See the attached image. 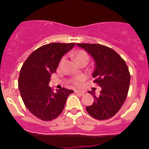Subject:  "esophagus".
I'll return each instance as SVG.
<instances>
[{"instance_id":"esophagus-1","label":"esophagus","mask_w":149,"mask_h":149,"mask_svg":"<svg viewBox=\"0 0 149 149\" xmlns=\"http://www.w3.org/2000/svg\"><path fill=\"white\" fill-rule=\"evenodd\" d=\"M75 93L78 94V95H80V96H83V95H85V92H80V91H75Z\"/></svg>"}]
</instances>
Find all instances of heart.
Returning a JSON list of instances; mask_svg holds the SVG:
<instances>
[{
	"label": "heart",
	"mask_w": 149,
	"mask_h": 149,
	"mask_svg": "<svg viewBox=\"0 0 149 149\" xmlns=\"http://www.w3.org/2000/svg\"><path fill=\"white\" fill-rule=\"evenodd\" d=\"M73 56H74L75 59H76L78 63L80 62V61H83L88 62L89 59H90L88 54L84 50L77 51V52L74 53ZM63 59H64V58L62 59V60ZM85 80V76H80L76 77L75 78H73L72 81H71V83H72V84L74 85L75 87H76V88H79V87L81 86L82 83H83Z\"/></svg>",
	"instance_id": "b5f03b06"
}]
</instances>
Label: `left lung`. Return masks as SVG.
I'll list each match as a JSON object with an SVG mask.
<instances>
[{"label":"left lung","instance_id":"obj_1","mask_svg":"<svg viewBox=\"0 0 149 149\" xmlns=\"http://www.w3.org/2000/svg\"><path fill=\"white\" fill-rule=\"evenodd\" d=\"M93 57L95 69L94 83L102 88L100 97L94 96V103L86 107L94 118L106 120L115 116L127 98L130 83V73L125 61L115 50L100 44L78 43Z\"/></svg>","mask_w":149,"mask_h":149}]
</instances>
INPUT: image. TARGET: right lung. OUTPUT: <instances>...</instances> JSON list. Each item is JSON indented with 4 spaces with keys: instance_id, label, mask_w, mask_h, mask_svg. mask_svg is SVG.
<instances>
[{
    "instance_id": "1",
    "label": "right lung",
    "mask_w": 149,
    "mask_h": 149,
    "mask_svg": "<svg viewBox=\"0 0 149 149\" xmlns=\"http://www.w3.org/2000/svg\"><path fill=\"white\" fill-rule=\"evenodd\" d=\"M75 44L52 42L42 45L33 51L22 65L18 80L22 100L29 111L42 120L57 118L67 97L73 92L64 88L54 92L48 84L61 57Z\"/></svg>"
}]
</instances>
